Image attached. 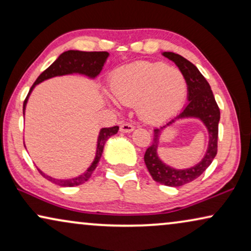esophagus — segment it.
<instances>
[{
	"instance_id": "34e87169",
	"label": "esophagus",
	"mask_w": 251,
	"mask_h": 251,
	"mask_svg": "<svg viewBox=\"0 0 251 251\" xmlns=\"http://www.w3.org/2000/svg\"><path fill=\"white\" fill-rule=\"evenodd\" d=\"M133 130H135V126L130 125V123H122V125L120 126V131L121 132L129 133V132H132Z\"/></svg>"
}]
</instances>
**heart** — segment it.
Wrapping results in <instances>:
<instances>
[{
	"mask_svg": "<svg viewBox=\"0 0 251 251\" xmlns=\"http://www.w3.org/2000/svg\"><path fill=\"white\" fill-rule=\"evenodd\" d=\"M111 90L116 101L136 106L147 123H161L176 114L187 95L184 74L163 63H136L113 74Z\"/></svg>",
	"mask_w": 251,
	"mask_h": 251,
	"instance_id": "1",
	"label": "heart"
}]
</instances>
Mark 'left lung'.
Here are the masks:
<instances>
[{"instance_id": "1", "label": "left lung", "mask_w": 251, "mask_h": 251, "mask_svg": "<svg viewBox=\"0 0 251 251\" xmlns=\"http://www.w3.org/2000/svg\"><path fill=\"white\" fill-rule=\"evenodd\" d=\"M162 56L176 64V66L184 74L187 82L188 102L179 112V114H177L160 128L154 129L153 143L146 150L144 161L154 180L167 186L179 187L200 177L215 159L217 154L218 123L221 119V112L215 100L210 85L195 65L185 59L180 54L174 52L166 51V52H162ZM186 118H197L206 126L209 136L208 147L204 157L197 165L186 170H177L163 163L157 154V150L163 130L172 125L178 119Z\"/></svg>"}]
</instances>
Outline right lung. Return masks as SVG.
Here are the masks:
<instances>
[{
    "label": "right lung",
    "instance_id": "1",
    "mask_svg": "<svg viewBox=\"0 0 251 251\" xmlns=\"http://www.w3.org/2000/svg\"><path fill=\"white\" fill-rule=\"evenodd\" d=\"M109 53L106 51H92V52H87V51H80V50H68L65 51L36 78V81L34 82V84L30 88V90L27 95V97L24 101L23 105V113L25 116L26 111V105L28 101V98L34 88L37 84H40L41 82L49 80V78L56 77V76H64V75H73L78 74L87 76L90 80H95L96 77L100 74V72L104 68V65L106 64V60L108 59ZM119 126H115L113 128H102L99 130L98 138H97V147H96V153H95V159L92 161L90 166L87 168V170L83 174L78 175L76 177L73 178H65V179H58V178L51 177L49 175L44 174L42 170L37 168V170L40 171V174L42 175L44 178H47L48 180L52 181L56 185H60V186H77L87 181L90 176L94 173V170L97 167V164L100 160L102 151H104V146L107 140L111 138L112 136H114L115 133H118ZM25 145V143H24ZM26 147V146H25Z\"/></svg>",
    "mask_w": 251,
    "mask_h": 251
}]
</instances>
